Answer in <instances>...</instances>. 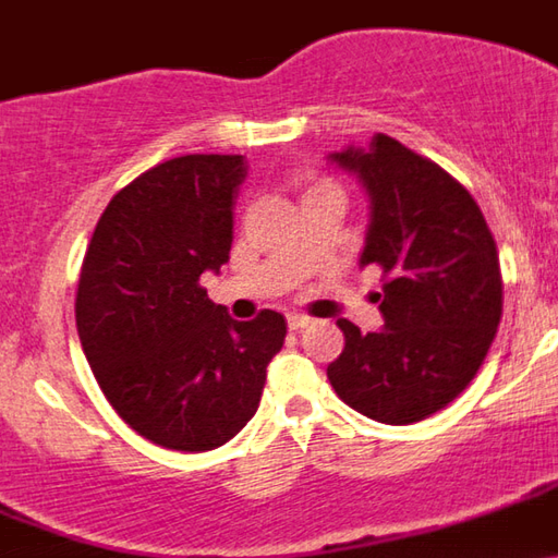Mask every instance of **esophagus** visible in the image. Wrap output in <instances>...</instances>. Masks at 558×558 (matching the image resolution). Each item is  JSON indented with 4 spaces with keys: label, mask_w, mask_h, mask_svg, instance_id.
<instances>
[{
    "label": "esophagus",
    "mask_w": 558,
    "mask_h": 558,
    "mask_svg": "<svg viewBox=\"0 0 558 558\" xmlns=\"http://www.w3.org/2000/svg\"><path fill=\"white\" fill-rule=\"evenodd\" d=\"M308 325H312V317H306V314H290V317H287V328L290 330H303L308 328Z\"/></svg>",
    "instance_id": "obj_1"
}]
</instances>
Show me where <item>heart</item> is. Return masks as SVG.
<instances>
[{
  "label": "heart",
  "instance_id": "1",
  "mask_svg": "<svg viewBox=\"0 0 558 558\" xmlns=\"http://www.w3.org/2000/svg\"><path fill=\"white\" fill-rule=\"evenodd\" d=\"M292 181H295V186L301 190L303 201H308V197H323V195H341V186L336 184L333 179H328V175L317 173V170L312 168L298 170V173L292 175Z\"/></svg>",
  "mask_w": 558,
  "mask_h": 558
}]
</instances>
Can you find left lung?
<instances>
[{
    "label": "left lung",
    "instance_id": "8db88e82",
    "mask_svg": "<svg viewBox=\"0 0 558 558\" xmlns=\"http://www.w3.org/2000/svg\"><path fill=\"white\" fill-rule=\"evenodd\" d=\"M330 162L357 173L372 201L361 266L383 271L385 328L361 333L339 319L344 350L328 379L372 421H426L464 393L499 328L496 241L466 186L396 137L377 132Z\"/></svg>",
    "mask_w": 558,
    "mask_h": 558
}]
</instances>
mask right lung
I'll return each instance as SVG.
<instances>
[{
  "mask_svg": "<svg viewBox=\"0 0 558 558\" xmlns=\"http://www.w3.org/2000/svg\"><path fill=\"white\" fill-rule=\"evenodd\" d=\"M241 154H186L148 168L99 217L81 266L75 325L116 415L148 442L203 453L260 404L287 323H239L201 287L233 244Z\"/></svg>",
  "mask_w": 558,
  "mask_h": 558,
  "instance_id": "1",
  "label": "right lung"
}]
</instances>
